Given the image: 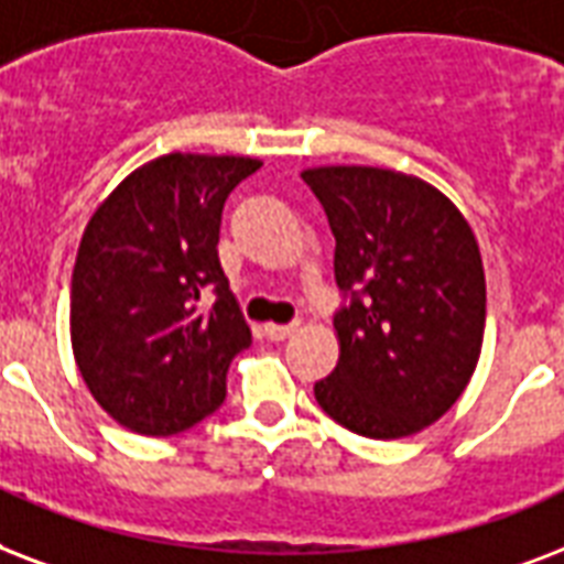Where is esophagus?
<instances>
[{
    "mask_svg": "<svg viewBox=\"0 0 564 564\" xmlns=\"http://www.w3.org/2000/svg\"><path fill=\"white\" fill-rule=\"evenodd\" d=\"M296 326H300V323H268V326H264V332H268L270 341H285V338H291V335H294Z\"/></svg>",
    "mask_w": 564,
    "mask_h": 564,
    "instance_id": "obj_1",
    "label": "esophagus"
}]
</instances>
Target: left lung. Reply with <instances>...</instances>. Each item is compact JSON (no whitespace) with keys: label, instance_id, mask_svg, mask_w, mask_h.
Wrapping results in <instances>:
<instances>
[{"label":"left lung","instance_id":"left-lung-1","mask_svg":"<svg viewBox=\"0 0 564 564\" xmlns=\"http://www.w3.org/2000/svg\"><path fill=\"white\" fill-rule=\"evenodd\" d=\"M335 235L341 356L314 397L365 438H405L456 403L486 329V273L468 220L421 178L305 170Z\"/></svg>","mask_w":564,"mask_h":564}]
</instances>
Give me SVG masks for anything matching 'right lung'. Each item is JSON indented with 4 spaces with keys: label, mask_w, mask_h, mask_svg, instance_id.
Masks as SVG:
<instances>
[{
    "label": "right lung",
    "mask_w": 564,
    "mask_h": 564,
    "mask_svg": "<svg viewBox=\"0 0 564 564\" xmlns=\"http://www.w3.org/2000/svg\"><path fill=\"white\" fill-rule=\"evenodd\" d=\"M261 161L170 152L115 187L78 243L69 335L90 394L126 430L176 435L217 412L252 344L220 268L223 205Z\"/></svg>",
    "instance_id": "1"
}]
</instances>
